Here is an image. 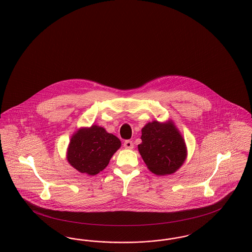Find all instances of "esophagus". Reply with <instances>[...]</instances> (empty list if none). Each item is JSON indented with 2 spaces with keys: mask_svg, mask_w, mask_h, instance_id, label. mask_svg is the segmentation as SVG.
<instances>
[{
  "mask_svg": "<svg viewBox=\"0 0 252 252\" xmlns=\"http://www.w3.org/2000/svg\"><path fill=\"white\" fill-rule=\"evenodd\" d=\"M124 147L126 149H133L134 148V143L131 141H126L124 142Z\"/></svg>",
  "mask_w": 252,
  "mask_h": 252,
  "instance_id": "1",
  "label": "esophagus"
}]
</instances>
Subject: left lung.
Segmentation results:
<instances>
[{
  "label": "left lung",
  "mask_w": 252,
  "mask_h": 252,
  "mask_svg": "<svg viewBox=\"0 0 252 252\" xmlns=\"http://www.w3.org/2000/svg\"><path fill=\"white\" fill-rule=\"evenodd\" d=\"M138 145L148 169L157 175L177 171L187 158V147L179 130L171 121L148 123L141 129Z\"/></svg>",
  "instance_id": "1"
}]
</instances>
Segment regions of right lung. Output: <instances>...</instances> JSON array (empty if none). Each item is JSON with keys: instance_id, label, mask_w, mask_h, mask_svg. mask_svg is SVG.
<instances>
[{"instance_id": "add662e5", "label": "right lung", "mask_w": 252, "mask_h": 252, "mask_svg": "<svg viewBox=\"0 0 252 252\" xmlns=\"http://www.w3.org/2000/svg\"><path fill=\"white\" fill-rule=\"evenodd\" d=\"M121 147L120 140L98 126L81 128L71 138L67 161L72 167L89 175H95L109 164Z\"/></svg>"}]
</instances>
